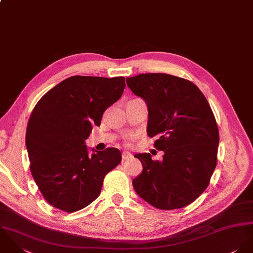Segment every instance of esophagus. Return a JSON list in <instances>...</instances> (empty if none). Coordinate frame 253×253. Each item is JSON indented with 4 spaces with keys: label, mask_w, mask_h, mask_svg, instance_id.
Segmentation results:
<instances>
[{
    "label": "esophagus",
    "mask_w": 253,
    "mask_h": 253,
    "mask_svg": "<svg viewBox=\"0 0 253 253\" xmlns=\"http://www.w3.org/2000/svg\"><path fill=\"white\" fill-rule=\"evenodd\" d=\"M132 153H130L129 152H122V159L123 160H127V159H130L132 157Z\"/></svg>",
    "instance_id": "34e87169"
}]
</instances>
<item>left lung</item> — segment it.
Instances as JSON below:
<instances>
[{"instance_id":"1","label":"left lung","mask_w":253,"mask_h":253,"mask_svg":"<svg viewBox=\"0 0 253 253\" xmlns=\"http://www.w3.org/2000/svg\"><path fill=\"white\" fill-rule=\"evenodd\" d=\"M127 86L148 106L150 137L163 151L162 160L138 153L143 172L132 182L136 193L152 206L177 209L196 201L216 167L219 132L211 107L191 81L164 73L126 78Z\"/></svg>"}]
</instances>
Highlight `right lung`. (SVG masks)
Instances as JSON below:
<instances>
[{
	"instance_id": "add662e5",
	"label": "right lung",
	"mask_w": 253,
	"mask_h": 253,
	"mask_svg": "<svg viewBox=\"0 0 253 253\" xmlns=\"http://www.w3.org/2000/svg\"><path fill=\"white\" fill-rule=\"evenodd\" d=\"M125 86L124 77L71 76L35 105L25 144L32 176L53 207L75 212L92 203L101 194L104 176L121 161L114 148L92 149L90 154L85 141Z\"/></svg>"
}]
</instances>
